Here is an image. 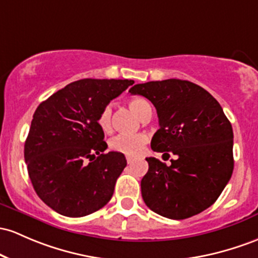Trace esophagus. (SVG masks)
Returning a JSON list of instances; mask_svg holds the SVG:
<instances>
[{
  "label": "esophagus",
  "instance_id": "esophagus-1",
  "mask_svg": "<svg viewBox=\"0 0 258 258\" xmlns=\"http://www.w3.org/2000/svg\"><path fill=\"white\" fill-rule=\"evenodd\" d=\"M126 160H127V163H128V164H132V163H134V158H131V157H127L126 158Z\"/></svg>",
  "mask_w": 258,
  "mask_h": 258
}]
</instances>
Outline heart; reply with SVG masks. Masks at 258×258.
Listing matches in <instances>:
<instances>
[{"instance_id":"1","label":"heart","mask_w":258,"mask_h":258,"mask_svg":"<svg viewBox=\"0 0 258 258\" xmlns=\"http://www.w3.org/2000/svg\"><path fill=\"white\" fill-rule=\"evenodd\" d=\"M128 106L141 120H143L149 112H152V107L147 100L142 98H132L128 101ZM111 105H105L99 112L98 124L103 132L111 131ZM148 142V138L146 135H135V136H124L120 135L117 137L112 138L110 141L109 147L111 151L121 153L127 157H138L146 148V144Z\"/></svg>"}]
</instances>
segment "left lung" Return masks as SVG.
Masks as SVG:
<instances>
[{"instance_id": "left-lung-1", "label": "left lung", "mask_w": 258, "mask_h": 258, "mask_svg": "<svg viewBox=\"0 0 258 258\" xmlns=\"http://www.w3.org/2000/svg\"><path fill=\"white\" fill-rule=\"evenodd\" d=\"M130 93L147 98L157 109L160 128L152 138L153 151L176 155L169 166L146 158L144 203L176 220L211 207L234 169L233 127L220 104L202 87L175 78L136 84Z\"/></svg>"}]
</instances>
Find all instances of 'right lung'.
Segmentation results:
<instances>
[{
  "label": "right lung",
  "instance_id": "obj_1",
  "mask_svg": "<svg viewBox=\"0 0 258 258\" xmlns=\"http://www.w3.org/2000/svg\"><path fill=\"white\" fill-rule=\"evenodd\" d=\"M134 83L131 79H81L36 107L24 159L36 195L57 213L84 217L111 200L127 161L121 153H104L107 144L98 116Z\"/></svg>",
  "mask_w": 258,
  "mask_h": 258
}]
</instances>
